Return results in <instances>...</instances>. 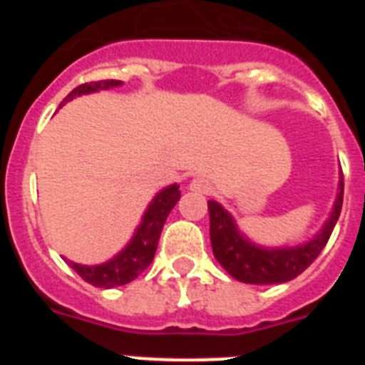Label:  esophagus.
I'll return each mask as SVG.
<instances>
[{"label":"esophagus","instance_id":"34e87169","mask_svg":"<svg viewBox=\"0 0 365 365\" xmlns=\"http://www.w3.org/2000/svg\"><path fill=\"white\" fill-rule=\"evenodd\" d=\"M190 190L197 193H210L212 192V182L205 177H197L190 182Z\"/></svg>","mask_w":365,"mask_h":365}]
</instances>
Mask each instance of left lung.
Wrapping results in <instances>:
<instances>
[{
  "label": "left lung",
  "instance_id": "obj_1",
  "mask_svg": "<svg viewBox=\"0 0 365 365\" xmlns=\"http://www.w3.org/2000/svg\"><path fill=\"white\" fill-rule=\"evenodd\" d=\"M344 201V177L338 182V195L333 212L320 234L298 247L265 248L248 241L240 232L234 217L219 202L208 201L210 214V241L215 259L232 278L252 285H272L294 279L320 256L333 234Z\"/></svg>",
  "mask_w": 365,
  "mask_h": 365
}]
</instances>
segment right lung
<instances>
[{
  "label": "right lung",
  "instance_id": "1",
  "mask_svg": "<svg viewBox=\"0 0 365 365\" xmlns=\"http://www.w3.org/2000/svg\"><path fill=\"white\" fill-rule=\"evenodd\" d=\"M122 86L120 80H98V82L82 83L76 89L69 93L60 104L62 108L66 102L73 100L74 96L89 95V93L102 91V89H109V87ZM180 199L179 185L166 186L160 190L150 202L148 210L144 212L143 221L135 230L131 241L124 247V250L111 257L109 261L102 263V265H78L73 261L67 259L74 272L78 274L83 282L91 283L93 287H102V289H113V287H120L125 283L133 282L138 278V274H143L144 270L150 267L153 261L155 250H157V243H159L160 232H163L166 217L170 215L173 206Z\"/></svg>",
  "mask_w": 365,
  "mask_h": 365
}]
</instances>
